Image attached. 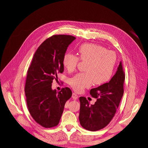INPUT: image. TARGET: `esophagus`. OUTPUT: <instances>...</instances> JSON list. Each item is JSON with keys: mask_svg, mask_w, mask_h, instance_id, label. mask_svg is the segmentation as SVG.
<instances>
[{"mask_svg": "<svg viewBox=\"0 0 148 148\" xmlns=\"http://www.w3.org/2000/svg\"><path fill=\"white\" fill-rule=\"evenodd\" d=\"M72 97H73V99L74 100H76V99H78V96H77V95L76 93L73 92V95H72Z\"/></svg>", "mask_w": 148, "mask_h": 148, "instance_id": "34e87169", "label": "esophagus"}]
</instances>
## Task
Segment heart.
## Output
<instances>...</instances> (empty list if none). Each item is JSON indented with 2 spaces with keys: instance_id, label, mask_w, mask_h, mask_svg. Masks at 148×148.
Segmentation results:
<instances>
[{
  "instance_id": "obj_1",
  "label": "heart",
  "mask_w": 148,
  "mask_h": 148,
  "mask_svg": "<svg viewBox=\"0 0 148 148\" xmlns=\"http://www.w3.org/2000/svg\"><path fill=\"white\" fill-rule=\"evenodd\" d=\"M79 58L87 61L85 71L78 73L69 79V84L76 91L81 92L90 87L92 83L101 85L111 78L116 61V53L99 45L84 44L78 49ZM78 58L71 53L64 56L62 64L64 68L70 72L74 71L78 62Z\"/></svg>"
}]
</instances>
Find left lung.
Returning <instances> with one entry per match:
<instances>
[{"label": "left lung", "mask_w": 148, "mask_h": 148, "mask_svg": "<svg viewBox=\"0 0 148 148\" xmlns=\"http://www.w3.org/2000/svg\"><path fill=\"white\" fill-rule=\"evenodd\" d=\"M125 75L122 62L109 83L91 89V96L97 99L94 104L80 97L79 120L82 126L90 131L100 130L108 125L116 112L123 95Z\"/></svg>", "instance_id": "8db88e82"}]
</instances>
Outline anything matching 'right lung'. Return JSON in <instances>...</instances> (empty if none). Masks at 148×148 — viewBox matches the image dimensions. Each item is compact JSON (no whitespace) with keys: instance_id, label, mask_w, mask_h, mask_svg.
I'll return each instance as SVG.
<instances>
[{"instance_id":"1","label":"right lung","mask_w":148,"mask_h":148,"mask_svg":"<svg viewBox=\"0 0 148 148\" xmlns=\"http://www.w3.org/2000/svg\"><path fill=\"white\" fill-rule=\"evenodd\" d=\"M75 39L71 35H53L42 43L34 56L26 77L25 92L29 112L38 124L46 128L59 123L66 101L72 96L69 87L52 89L57 73L64 71L63 57Z\"/></svg>"}]
</instances>
